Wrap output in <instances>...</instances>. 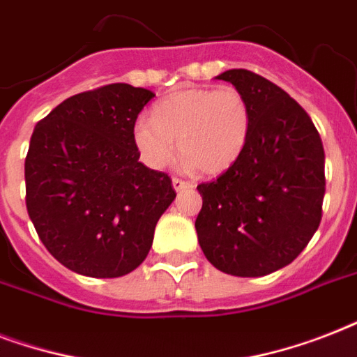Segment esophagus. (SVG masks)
Listing matches in <instances>:
<instances>
[{
    "mask_svg": "<svg viewBox=\"0 0 357 357\" xmlns=\"http://www.w3.org/2000/svg\"><path fill=\"white\" fill-rule=\"evenodd\" d=\"M172 187H174V189H176V190H178V192H181V190H185V189H192L195 185L190 183V181H183V179L174 178V179H172Z\"/></svg>",
    "mask_w": 357,
    "mask_h": 357,
    "instance_id": "1",
    "label": "esophagus"
}]
</instances>
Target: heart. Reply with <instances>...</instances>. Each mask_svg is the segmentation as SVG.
Masks as SVG:
<instances>
[{"instance_id":"heart-1","label":"heart","mask_w":357,"mask_h":357,"mask_svg":"<svg viewBox=\"0 0 357 357\" xmlns=\"http://www.w3.org/2000/svg\"><path fill=\"white\" fill-rule=\"evenodd\" d=\"M250 131L252 111L237 89L192 86L157 102L151 120L135 123L133 142L151 168H162L172 159L178 140L181 167L220 174L243 155Z\"/></svg>"}]
</instances>
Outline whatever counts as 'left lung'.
Masks as SVG:
<instances>
[{
  "label": "left lung",
  "mask_w": 357,
  "mask_h": 357,
  "mask_svg": "<svg viewBox=\"0 0 357 357\" xmlns=\"http://www.w3.org/2000/svg\"><path fill=\"white\" fill-rule=\"evenodd\" d=\"M217 79L246 98L252 131L234 167L198 185V243L218 271L266 276L296 259L321 224L324 148L310 114L278 85L243 68Z\"/></svg>",
  "instance_id": "obj_1"
}]
</instances>
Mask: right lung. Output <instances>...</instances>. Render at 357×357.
Instances as JSON below:
<instances>
[{
  "mask_svg": "<svg viewBox=\"0 0 357 357\" xmlns=\"http://www.w3.org/2000/svg\"><path fill=\"white\" fill-rule=\"evenodd\" d=\"M151 91L113 83L64 100L35 126L25 206L47 252L91 278H119L146 259L172 179L139 161L133 128Z\"/></svg>",
  "mask_w": 357,
  "mask_h": 357,
  "instance_id": "add662e5",
  "label": "right lung"
}]
</instances>
